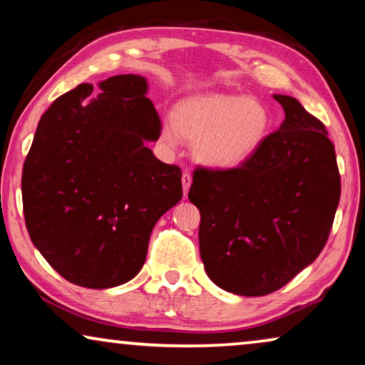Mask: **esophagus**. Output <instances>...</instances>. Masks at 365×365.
<instances>
[{
  "mask_svg": "<svg viewBox=\"0 0 365 365\" xmlns=\"http://www.w3.org/2000/svg\"><path fill=\"white\" fill-rule=\"evenodd\" d=\"M181 181H182V191H184V196H187V191H189V187H191V182H192V176H191V173H189V171H184V173H182Z\"/></svg>",
  "mask_w": 365,
  "mask_h": 365,
  "instance_id": "1",
  "label": "esophagus"
}]
</instances>
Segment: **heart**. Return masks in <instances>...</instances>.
Returning <instances> with one entry per match:
<instances>
[{
    "mask_svg": "<svg viewBox=\"0 0 365 365\" xmlns=\"http://www.w3.org/2000/svg\"><path fill=\"white\" fill-rule=\"evenodd\" d=\"M271 128V113L259 99L211 94L179 104L174 121L163 124L161 141L176 148L184 138L194 143V156L202 164L231 169L261 149Z\"/></svg>",
    "mask_w": 365,
    "mask_h": 365,
    "instance_id": "obj_1",
    "label": "heart"
}]
</instances>
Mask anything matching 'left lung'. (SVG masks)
<instances>
[{"mask_svg": "<svg viewBox=\"0 0 365 365\" xmlns=\"http://www.w3.org/2000/svg\"><path fill=\"white\" fill-rule=\"evenodd\" d=\"M286 119L247 163L197 166L189 201L201 212L199 251L211 281L239 296H266L316 261L341 197L326 126L296 98L274 94Z\"/></svg>", "mask_w": 365, "mask_h": 365, "instance_id": "obj_1", "label": "left lung"}]
</instances>
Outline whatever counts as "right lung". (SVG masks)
<instances>
[{"mask_svg":"<svg viewBox=\"0 0 365 365\" xmlns=\"http://www.w3.org/2000/svg\"><path fill=\"white\" fill-rule=\"evenodd\" d=\"M79 84L41 116L23 166L29 237L54 271L89 289L141 271L154 224L182 197L181 169L146 148L161 119L146 79Z\"/></svg>","mask_w":365,"mask_h":365,"instance_id":"1","label":"right lung"}]
</instances>
